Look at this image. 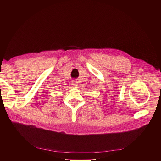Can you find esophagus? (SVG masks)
<instances>
[{"instance_id":"34e87169","label":"esophagus","mask_w":161,"mask_h":161,"mask_svg":"<svg viewBox=\"0 0 161 161\" xmlns=\"http://www.w3.org/2000/svg\"><path fill=\"white\" fill-rule=\"evenodd\" d=\"M72 85L74 86V87H76V86H77V82L76 80H72Z\"/></svg>"}]
</instances>
